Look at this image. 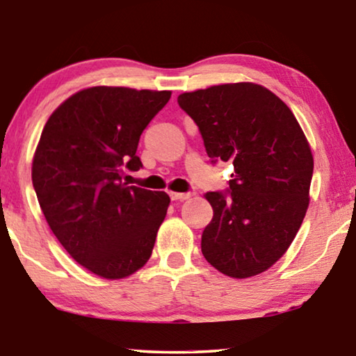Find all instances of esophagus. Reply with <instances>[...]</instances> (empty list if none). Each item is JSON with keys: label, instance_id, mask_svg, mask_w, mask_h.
<instances>
[{"label": "esophagus", "instance_id": "34e87169", "mask_svg": "<svg viewBox=\"0 0 356 356\" xmlns=\"http://www.w3.org/2000/svg\"><path fill=\"white\" fill-rule=\"evenodd\" d=\"M170 197H172V201H186V199L191 197V193H173L170 191Z\"/></svg>", "mask_w": 356, "mask_h": 356}]
</instances>
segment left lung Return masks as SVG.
Returning a JSON list of instances; mask_svg holds the SVG:
<instances>
[{"instance_id": "1", "label": "left lung", "mask_w": 356, "mask_h": 356, "mask_svg": "<svg viewBox=\"0 0 356 356\" xmlns=\"http://www.w3.org/2000/svg\"><path fill=\"white\" fill-rule=\"evenodd\" d=\"M212 163L232 162L227 193L209 191L213 217L201 251L222 274L246 279L274 266L298 233L309 204L313 154L291 110L252 82L184 92Z\"/></svg>"}]
</instances>
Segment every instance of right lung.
Returning a JSON list of instances; mask_svg holds the SVG:
<instances>
[{
    "mask_svg": "<svg viewBox=\"0 0 356 356\" xmlns=\"http://www.w3.org/2000/svg\"><path fill=\"white\" fill-rule=\"evenodd\" d=\"M170 90L90 87L48 118L32 162V183L51 232L74 261L123 279L152 254L170 197L123 183L138 172L139 138Z\"/></svg>",
    "mask_w": 356,
    "mask_h": 356,
    "instance_id": "right-lung-1",
    "label": "right lung"
}]
</instances>
